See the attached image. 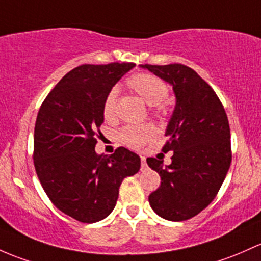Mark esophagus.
Masks as SVG:
<instances>
[{
  "instance_id": "obj_1",
  "label": "esophagus",
  "mask_w": 261,
  "mask_h": 261,
  "mask_svg": "<svg viewBox=\"0 0 261 261\" xmlns=\"http://www.w3.org/2000/svg\"><path fill=\"white\" fill-rule=\"evenodd\" d=\"M147 168V165H146V159L144 156H141V171H145Z\"/></svg>"
}]
</instances>
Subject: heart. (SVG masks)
Listing matches in <instances>:
<instances>
[{"mask_svg": "<svg viewBox=\"0 0 261 261\" xmlns=\"http://www.w3.org/2000/svg\"><path fill=\"white\" fill-rule=\"evenodd\" d=\"M127 87L136 93L148 107L156 108V113L161 114L165 111L162 101L167 98L168 87L165 82L159 76L147 73H139L130 76L126 82ZM116 89H111L108 93L107 98L102 105V114L107 120H111L115 117L116 109ZM153 126L151 125H131L125 126L119 131L117 137L122 144L131 148L142 147L146 142L151 141L154 137Z\"/></svg>", "mask_w": 261, "mask_h": 261, "instance_id": "obj_1", "label": "heart"}]
</instances>
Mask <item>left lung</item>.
Segmentation results:
<instances>
[{
    "label": "left lung",
    "instance_id": "1",
    "mask_svg": "<svg viewBox=\"0 0 261 261\" xmlns=\"http://www.w3.org/2000/svg\"><path fill=\"white\" fill-rule=\"evenodd\" d=\"M173 88L176 105L166 127L172 162L148 157L147 165L161 177L148 196L151 208L163 219L181 222L197 216L218 193L231 162L230 128L214 90L183 64L140 65Z\"/></svg>",
    "mask_w": 261,
    "mask_h": 261
}]
</instances>
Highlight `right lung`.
Masks as SVG:
<instances>
[{"label":"right lung","instance_id":"1","mask_svg":"<svg viewBox=\"0 0 261 261\" xmlns=\"http://www.w3.org/2000/svg\"><path fill=\"white\" fill-rule=\"evenodd\" d=\"M134 63L83 64L59 80L38 111L34 126V167L54 205L82 223L107 218L115 208L125 177L141 167L139 154L119 147L95 152L109 91Z\"/></svg>","mask_w":261,"mask_h":261}]
</instances>
